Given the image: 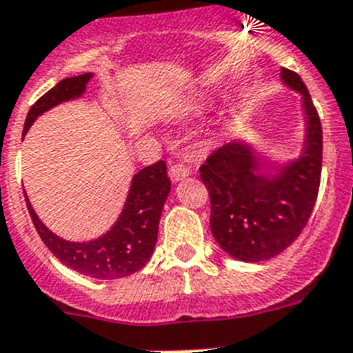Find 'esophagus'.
Listing matches in <instances>:
<instances>
[{
    "label": "esophagus",
    "instance_id": "34e87169",
    "mask_svg": "<svg viewBox=\"0 0 353 353\" xmlns=\"http://www.w3.org/2000/svg\"><path fill=\"white\" fill-rule=\"evenodd\" d=\"M188 174H190V167L185 165V163H174V165L170 167V170H168V176H170V179L174 183L185 179Z\"/></svg>",
    "mask_w": 353,
    "mask_h": 353
}]
</instances>
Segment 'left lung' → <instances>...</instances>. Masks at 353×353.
I'll list each match as a JSON object with an SVG mask.
<instances>
[{"label":"left lung","instance_id":"8db88e82","mask_svg":"<svg viewBox=\"0 0 353 353\" xmlns=\"http://www.w3.org/2000/svg\"><path fill=\"white\" fill-rule=\"evenodd\" d=\"M281 77L301 92L306 114L303 154L277 168L276 176L257 174L265 165L246 143L232 141L206 157L199 174L210 196V228L234 259L259 263L279 256L296 241L316 205L323 165L321 119L308 88L288 68ZM274 168V167H272Z\"/></svg>","mask_w":353,"mask_h":353}]
</instances>
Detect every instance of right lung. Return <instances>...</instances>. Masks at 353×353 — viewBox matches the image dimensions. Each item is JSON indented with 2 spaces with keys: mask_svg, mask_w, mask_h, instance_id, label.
Listing matches in <instances>:
<instances>
[{
  "mask_svg": "<svg viewBox=\"0 0 353 353\" xmlns=\"http://www.w3.org/2000/svg\"><path fill=\"white\" fill-rule=\"evenodd\" d=\"M90 77V72L67 77L39 97L28 110L23 134H27L30 125L43 112L81 96ZM168 192L170 179L165 161H157L139 170L132 179L130 192L119 219L105 236L88 243H70L57 237L39 221L32 205L28 203L27 194L25 201L41 241L63 265L94 279H119L141 270L150 259Z\"/></svg>",
  "mask_w": 353,
  "mask_h": 353,
  "instance_id": "right-lung-1",
  "label": "right lung"
}]
</instances>
